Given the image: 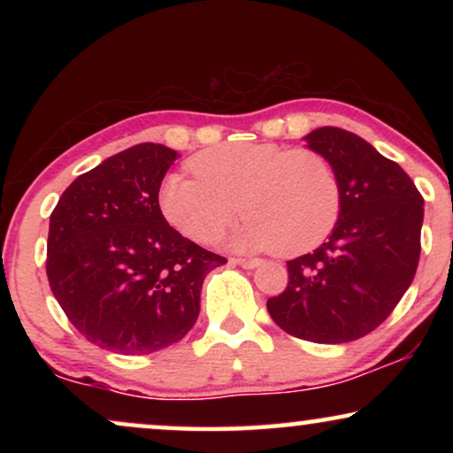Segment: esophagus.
Listing matches in <instances>:
<instances>
[{"label": "esophagus", "mask_w": 453, "mask_h": 453, "mask_svg": "<svg viewBox=\"0 0 453 453\" xmlns=\"http://www.w3.org/2000/svg\"><path fill=\"white\" fill-rule=\"evenodd\" d=\"M231 262H233V264H237V265H241V268L251 270V268H257V265L262 264V259H257V257H233Z\"/></svg>", "instance_id": "34e87169"}]
</instances>
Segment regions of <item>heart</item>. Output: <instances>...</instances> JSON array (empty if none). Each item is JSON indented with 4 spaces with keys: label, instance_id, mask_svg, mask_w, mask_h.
Masks as SVG:
<instances>
[{
    "label": "heart",
    "instance_id": "heart-1",
    "mask_svg": "<svg viewBox=\"0 0 453 453\" xmlns=\"http://www.w3.org/2000/svg\"><path fill=\"white\" fill-rule=\"evenodd\" d=\"M189 166L196 177L171 173L163 179L158 203L165 219L196 243H216L243 210L250 216L234 231V245L280 247L287 256H299L318 247L340 219L336 171L309 148L239 142L196 154Z\"/></svg>",
    "mask_w": 453,
    "mask_h": 453
}]
</instances>
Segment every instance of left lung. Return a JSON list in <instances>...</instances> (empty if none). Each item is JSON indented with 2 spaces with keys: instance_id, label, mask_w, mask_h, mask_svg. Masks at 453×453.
<instances>
[{
  "instance_id": "left-lung-1",
  "label": "left lung",
  "mask_w": 453,
  "mask_h": 453,
  "mask_svg": "<svg viewBox=\"0 0 453 453\" xmlns=\"http://www.w3.org/2000/svg\"><path fill=\"white\" fill-rule=\"evenodd\" d=\"M305 140L336 171L342 210L324 245L287 262V288L265 305L290 336L342 344L381 326L414 280L423 196L357 134L319 127Z\"/></svg>"
}]
</instances>
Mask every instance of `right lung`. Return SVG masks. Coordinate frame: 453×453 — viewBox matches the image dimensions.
<instances>
[{"mask_svg": "<svg viewBox=\"0 0 453 453\" xmlns=\"http://www.w3.org/2000/svg\"><path fill=\"white\" fill-rule=\"evenodd\" d=\"M177 157L152 142L127 148L80 175L51 212L49 287L98 349L150 355L179 342L200 315L203 278L226 264L160 212V183Z\"/></svg>", "mask_w": 453, "mask_h": 453, "instance_id": "add662e5", "label": "right lung"}]
</instances>
